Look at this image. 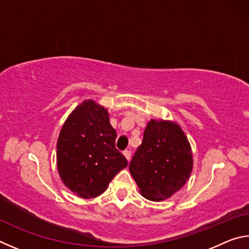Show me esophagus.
<instances>
[{
	"label": "esophagus",
	"instance_id": "obj_1",
	"mask_svg": "<svg viewBox=\"0 0 249 249\" xmlns=\"http://www.w3.org/2000/svg\"><path fill=\"white\" fill-rule=\"evenodd\" d=\"M123 155L125 156V158L127 159V161H129V160H130V155H132V154H130V151L129 150H125V151H123Z\"/></svg>",
	"mask_w": 249,
	"mask_h": 249
}]
</instances>
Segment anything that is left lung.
Returning <instances> with one entry per match:
<instances>
[{"mask_svg": "<svg viewBox=\"0 0 249 249\" xmlns=\"http://www.w3.org/2000/svg\"><path fill=\"white\" fill-rule=\"evenodd\" d=\"M193 168L190 142L179 124L150 120L129 172L141 195L150 201H162L175 195L189 180Z\"/></svg>", "mask_w": 249, "mask_h": 249, "instance_id": "1", "label": "left lung"}]
</instances>
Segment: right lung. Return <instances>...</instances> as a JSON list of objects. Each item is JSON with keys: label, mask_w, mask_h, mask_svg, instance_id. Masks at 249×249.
<instances>
[{"label": "right lung", "mask_w": 249, "mask_h": 249, "mask_svg": "<svg viewBox=\"0 0 249 249\" xmlns=\"http://www.w3.org/2000/svg\"><path fill=\"white\" fill-rule=\"evenodd\" d=\"M115 138L107 109L93 100L83 101L70 113L57 142L58 172L70 191L82 199L99 196L127 167Z\"/></svg>", "instance_id": "obj_1"}]
</instances>
